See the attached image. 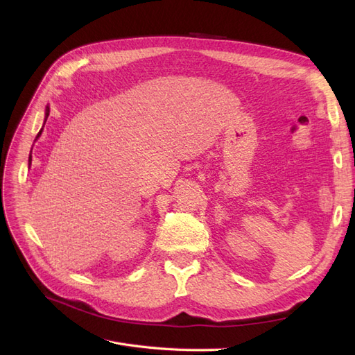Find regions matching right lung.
I'll use <instances>...</instances> for the list:
<instances>
[{"label": "right lung", "instance_id": "add662e5", "mask_svg": "<svg viewBox=\"0 0 355 355\" xmlns=\"http://www.w3.org/2000/svg\"><path fill=\"white\" fill-rule=\"evenodd\" d=\"M46 115L49 116V108H47V112H46ZM40 135H41V130H40V133L37 135V137H40ZM29 163H31V157H29Z\"/></svg>", "mask_w": 355, "mask_h": 355}]
</instances>
